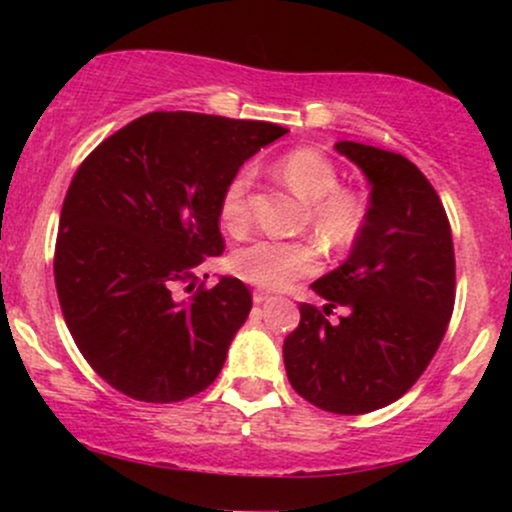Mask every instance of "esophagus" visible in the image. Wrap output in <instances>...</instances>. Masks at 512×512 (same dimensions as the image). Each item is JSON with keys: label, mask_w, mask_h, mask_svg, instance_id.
Wrapping results in <instances>:
<instances>
[{"label": "esophagus", "mask_w": 512, "mask_h": 512, "mask_svg": "<svg viewBox=\"0 0 512 512\" xmlns=\"http://www.w3.org/2000/svg\"><path fill=\"white\" fill-rule=\"evenodd\" d=\"M269 298H272V296H269V293H267V291H255V293H252V301H255L257 305L267 303V301H269Z\"/></svg>", "instance_id": "esophagus-1"}]
</instances>
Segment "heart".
Instances as JSON below:
<instances>
[{"label":"heart","instance_id":"1","mask_svg":"<svg viewBox=\"0 0 512 512\" xmlns=\"http://www.w3.org/2000/svg\"><path fill=\"white\" fill-rule=\"evenodd\" d=\"M276 170L298 197L310 202V226L330 248L346 250L356 243L366 223V199L356 190L339 187V170L330 158L315 149H293L281 156ZM250 185V166L240 168L223 185L219 216L231 233H240L250 221ZM317 267L320 252L303 240L260 238L238 248L231 257L233 272L260 289H284Z\"/></svg>","mask_w":512,"mask_h":512}]
</instances>
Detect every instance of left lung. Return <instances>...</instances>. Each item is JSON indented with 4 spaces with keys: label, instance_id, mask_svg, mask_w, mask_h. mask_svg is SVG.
Listing matches in <instances>:
<instances>
[{
    "label": "left lung",
    "instance_id": "1",
    "mask_svg": "<svg viewBox=\"0 0 512 512\" xmlns=\"http://www.w3.org/2000/svg\"><path fill=\"white\" fill-rule=\"evenodd\" d=\"M334 149L366 175V223L351 255L313 284L325 305H301L284 366L310 404L356 416L397 402L431 363L455 305V250L440 197L409 158L356 142ZM334 307L345 317L330 323Z\"/></svg>",
    "mask_w": 512,
    "mask_h": 512
}]
</instances>
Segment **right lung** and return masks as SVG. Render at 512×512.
I'll list each match as a JSON object with an SVG mask.
<instances>
[{
	"instance_id": "obj_1",
	"label": "right lung",
	"mask_w": 512,
	"mask_h": 512,
	"mask_svg": "<svg viewBox=\"0 0 512 512\" xmlns=\"http://www.w3.org/2000/svg\"><path fill=\"white\" fill-rule=\"evenodd\" d=\"M286 132L272 122L149 113L76 170L57 233V296L79 351L122 395L180 402L221 373L252 296L236 276L193 294L195 267L223 252V185Z\"/></svg>"
}]
</instances>
